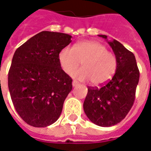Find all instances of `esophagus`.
<instances>
[{
	"label": "esophagus",
	"mask_w": 151,
	"mask_h": 151,
	"mask_svg": "<svg viewBox=\"0 0 151 151\" xmlns=\"http://www.w3.org/2000/svg\"><path fill=\"white\" fill-rule=\"evenodd\" d=\"M72 85H73V86H76L78 85V82H77V81H73Z\"/></svg>",
	"instance_id": "obj_1"
}]
</instances>
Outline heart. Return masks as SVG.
Here are the masks:
<instances>
[{
    "label": "heart",
    "mask_w": 151,
    "mask_h": 151,
    "mask_svg": "<svg viewBox=\"0 0 151 151\" xmlns=\"http://www.w3.org/2000/svg\"><path fill=\"white\" fill-rule=\"evenodd\" d=\"M58 60L63 70L67 73L77 69L82 61L83 67L72 73V76L81 81L91 80L94 85L107 82L116 69V58L107 47L96 41H80L74 46H66L60 51Z\"/></svg>",
    "instance_id": "b5f03b06"
}]
</instances>
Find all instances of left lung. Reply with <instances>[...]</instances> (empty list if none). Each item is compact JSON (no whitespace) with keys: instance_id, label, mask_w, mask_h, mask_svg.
<instances>
[{"instance_id":"1","label":"left lung","mask_w":151,"mask_h":151,"mask_svg":"<svg viewBox=\"0 0 151 151\" xmlns=\"http://www.w3.org/2000/svg\"><path fill=\"white\" fill-rule=\"evenodd\" d=\"M99 36L106 39L107 35ZM116 58V70L112 78L100 87H88L83 109L89 120L101 127L116 125L133 107L139 70L135 56L120 42L108 41Z\"/></svg>"}]
</instances>
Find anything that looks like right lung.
Returning <instances> with one entry per match:
<instances>
[{"mask_svg":"<svg viewBox=\"0 0 151 151\" xmlns=\"http://www.w3.org/2000/svg\"><path fill=\"white\" fill-rule=\"evenodd\" d=\"M71 38L65 33L42 31L15 51L9 70V91L18 115L31 126L56 122L72 91V78L58 60L60 51L71 43Z\"/></svg>","mask_w":151,"mask_h":151,"instance_id":"right-lung-1","label":"right lung"}]
</instances>
